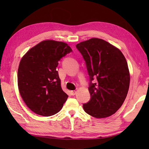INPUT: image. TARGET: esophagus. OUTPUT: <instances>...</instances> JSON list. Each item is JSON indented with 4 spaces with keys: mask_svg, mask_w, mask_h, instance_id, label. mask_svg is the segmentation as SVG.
<instances>
[{
    "mask_svg": "<svg viewBox=\"0 0 149 149\" xmlns=\"http://www.w3.org/2000/svg\"><path fill=\"white\" fill-rule=\"evenodd\" d=\"M70 92H71V94L72 95H75L76 94V93H77V91L76 90H72V91H70Z\"/></svg>",
    "mask_w": 149,
    "mask_h": 149,
    "instance_id": "1",
    "label": "esophagus"
}]
</instances>
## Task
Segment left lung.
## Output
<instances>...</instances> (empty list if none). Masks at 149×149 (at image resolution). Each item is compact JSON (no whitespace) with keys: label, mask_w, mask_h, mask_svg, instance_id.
<instances>
[{"label":"left lung","mask_w":149,"mask_h":149,"mask_svg":"<svg viewBox=\"0 0 149 149\" xmlns=\"http://www.w3.org/2000/svg\"><path fill=\"white\" fill-rule=\"evenodd\" d=\"M86 61L90 77V100L84 111L103 118L115 113L128 93L130 74L127 61L120 49L106 41L93 38L76 45ZM95 84H91L94 78Z\"/></svg>","instance_id":"8db88e82"}]
</instances>
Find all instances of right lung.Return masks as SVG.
I'll list each match as a JSON object with an SVG mask.
<instances>
[{"label":"right lung","instance_id":"add662e5","mask_svg":"<svg viewBox=\"0 0 149 149\" xmlns=\"http://www.w3.org/2000/svg\"><path fill=\"white\" fill-rule=\"evenodd\" d=\"M71 51L67 43L48 40L38 43L22 58L18 69L19 92L37 115H55L67 100L56 68L60 59Z\"/></svg>","mask_w":149,"mask_h":149}]
</instances>
